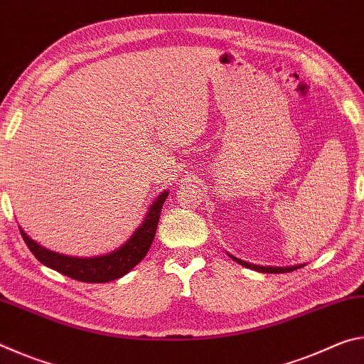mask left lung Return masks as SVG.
<instances>
[{"instance_id": "8db88e82", "label": "left lung", "mask_w": 364, "mask_h": 364, "mask_svg": "<svg viewBox=\"0 0 364 364\" xmlns=\"http://www.w3.org/2000/svg\"><path fill=\"white\" fill-rule=\"evenodd\" d=\"M232 260H236L237 263H241L242 267L245 268H250V269H255V271H260V273H289V271H294L297 268H301L304 264H299V267H287V268H271V267H258V264H252V263H245L242 260H239V258H234Z\"/></svg>"}]
</instances>
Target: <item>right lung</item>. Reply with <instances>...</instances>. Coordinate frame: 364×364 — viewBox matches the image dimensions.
Masks as SVG:
<instances>
[{"label":"right lung","instance_id":"obj_1","mask_svg":"<svg viewBox=\"0 0 364 364\" xmlns=\"http://www.w3.org/2000/svg\"><path fill=\"white\" fill-rule=\"evenodd\" d=\"M167 196L168 193L165 191V193L157 197L156 202H152L149 212L146 213L144 221L133 232V236L120 249H117L109 255L95 258L60 255L56 254V252L41 247L40 244H36L33 239H30L22 231V228H19V230L30 252L43 264H46V267L82 282H109L125 276L128 271H132L146 257L147 250H149L154 241V236H156L160 210H162V205L165 199H167Z\"/></svg>","mask_w":364,"mask_h":364}]
</instances>
